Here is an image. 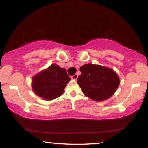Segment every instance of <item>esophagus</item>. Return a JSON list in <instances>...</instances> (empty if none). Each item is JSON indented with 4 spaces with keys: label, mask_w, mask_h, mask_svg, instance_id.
<instances>
[{
    "label": "esophagus",
    "mask_w": 148,
    "mask_h": 148,
    "mask_svg": "<svg viewBox=\"0 0 148 148\" xmlns=\"http://www.w3.org/2000/svg\"><path fill=\"white\" fill-rule=\"evenodd\" d=\"M71 78L72 79H73V80L77 79V78H78V75H77V74H75L74 75L71 76Z\"/></svg>",
    "instance_id": "34e87169"
}]
</instances>
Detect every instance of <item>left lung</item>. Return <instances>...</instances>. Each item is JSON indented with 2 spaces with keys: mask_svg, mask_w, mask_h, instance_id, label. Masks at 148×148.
Listing matches in <instances>:
<instances>
[{
  "mask_svg": "<svg viewBox=\"0 0 148 148\" xmlns=\"http://www.w3.org/2000/svg\"><path fill=\"white\" fill-rule=\"evenodd\" d=\"M77 84L87 97L96 102L110 98L120 84L116 73L106 66L86 64L80 67Z\"/></svg>",
  "mask_w": 148,
  "mask_h": 148,
  "instance_id": "8db88e82",
  "label": "left lung"
}]
</instances>
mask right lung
Listing matches in <instances>:
<instances>
[{
	"label": "right lung",
	"instance_id": "right-lung-1",
	"mask_svg": "<svg viewBox=\"0 0 148 148\" xmlns=\"http://www.w3.org/2000/svg\"><path fill=\"white\" fill-rule=\"evenodd\" d=\"M70 80L65 69L52 64L32 77V88L34 92L43 100H52L63 94Z\"/></svg>",
	"mask_w": 148,
	"mask_h": 148
}]
</instances>
